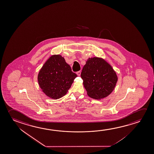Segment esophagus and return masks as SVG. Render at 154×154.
<instances>
[{
  "mask_svg": "<svg viewBox=\"0 0 154 154\" xmlns=\"http://www.w3.org/2000/svg\"><path fill=\"white\" fill-rule=\"evenodd\" d=\"M76 74L78 75V76H80L81 74V72L80 71H77V72H76Z\"/></svg>",
  "mask_w": 154,
  "mask_h": 154,
  "instance_id": "obj_1",
  "label": "esophagus"
}]
</instances>
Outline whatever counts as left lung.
Returning <instances> with one entry per match:
<instances>
[{
	"mask_svg": "<svg viewBox=\"0 0 154 154\" xmlns=\"http://www.w3.org/2000/svg\"><path fill=\"white\" fill-rule=\"evenodd\" d=\"M88 95L94 99L106 97L114 91L118 81L116 71L105 60L88 58L81 72Z\"/></svg>",
	"mask_w": 154,
	"mask_h": 154,
	"instance_id": "left-lung-1",
	"label": "left lung"
}]
</instances>
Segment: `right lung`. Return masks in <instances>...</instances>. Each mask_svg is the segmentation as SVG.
<instances>
[{
	"label": "right lung",
	"mask_w": 154,
	"mask_h": 154,
	"mask_svg": "<svg viewBox=\"0 0 154 154\" xmlns=\"http://www.w3.org/2000/svg\"><path fill=\"white\" fill-rule=\"evenodd\" d=\"M76 77L63 57L53 55L39 72L38 84L46 95L58 99L66 94Z\"/></svg>",
	"instance_id": "1"
}]
</instances>
